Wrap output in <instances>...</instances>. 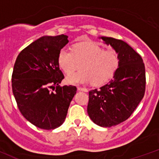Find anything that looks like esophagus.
Wrapping results in <instances>:
<instances>
[{
	"label": "esophagus",
	"instance_id": "esophagus-1",
	"mask_svg": "<svg viewBox=\"0 0 159 159\" xmlns=\"http://www.w3.org/2000/svg\"><path fill=\"white\" fill-rule=\"evenodd\" d=\"M78 89L79 91H83V92H88V89H85V88H82V87H78L77 88Z\"/></svg>",
	"mask_w": 159,
	"mask_h": 159
}]
</instances>
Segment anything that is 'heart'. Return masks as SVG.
Here are the masks:
<instances>
[{"label": "heart", "mask_w": 159, "mask_h": 159, "mask_svg": "<svg viewBox=\"0 0 159 159\" xmlns=\"http://www.w3.org/2000/svg\"><path fill=\"white\" fill-rule=\"evenodd\" d=\"M119 56L114 49L104 50L94 42H83L74 45L72 50L62 48L57 55V64L66 74L79 68L81 71L70 75L66 80L70 84L89 82L102 85L110 81L119 66Z\"/></svg>", "instance_id": "heart-1"}]
</instances>
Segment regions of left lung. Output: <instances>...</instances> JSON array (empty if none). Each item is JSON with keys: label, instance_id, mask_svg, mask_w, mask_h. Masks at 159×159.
Wrapping results in <instances>:
<instances>
[{"label": "left lung", "instance_id": "obj_1", "mask_svg": "<svg viewBox=\"0 0 159 159\" xmlns=\"http://www.w3.org/2000/svg\"><path fill=\"white\" fill-rule=\"evenodd\" d=\"M119 56V66L113 79L99 89L89 92L88 115L103 128L118 125L131 116L144 98L145 69L141 57L121 40L99 37Z\"/></svg>", "mask_w": 159, "mask_h": 159}]
</instances>
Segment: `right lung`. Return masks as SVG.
Wrapping results in <instances>:
<instances>
[{"mask_svg":"<svg viewBox=\"0 0 159 159\" xmlns=\"http://www.w3.org/2000/svg\"><path fill=\"white\" fill-rule=\"evenodd\" d=\"M66 35L42 36L21 51L14 66L12 89L21 114L41 129L58 128L65 121L75 86H62L57 64L59 51L69 40Z\"/></svg>","mask_w":159,"mask_h":159,"instance_id":"obj_1","label":"right lung"}]
</instances>
